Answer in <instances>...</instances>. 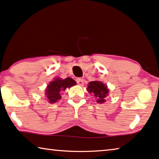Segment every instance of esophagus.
I'll use <instances>...</instances> for the list:
<instances>
[{
	"label": "esophagus",
	"instance_id": "34e87169",
	"mask_svg": "<svg viewBox=\"0 0 159 159\" xmlns=\"http://www.w3.org/2000/svg\"><path fill=\"white\" fill-rule=\"evenodd\" d=\"M76 83L79 85H80V86H83V85H84V79H81V78H78V79H76Z\"/></svg>",
	"mask_w": 159,
	"mask_h": 159
}]
</instances>
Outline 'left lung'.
<instances>
[{"mask_svg":"<svg viewBox=\"0 0 159 159\" xmlns=\"http://www.w3.org/2000/svg\"><path fill=\"white\" fill-rule=\"evenodd\" d=\"M89 93L93 94V96L98 103L105 102L106 97L108 96V89L105 84L101 81H91L89 84L87 88Z\"/></svg>","mask_w":159,"mask_h":159,"instance_id":"8db88e82","label":"left lung"}]
</instances>
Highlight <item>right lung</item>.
<instances>
[{
	"label": "right lung",
	"mask_w": 159,
	"mask_h": 159,
	"mask_svg": "<svg viewBox=\"0 0 159 159\" xmlns=\"http://www.w3.org/2000/svg\"><path fill=\"white\" fill-rule=\"evenodd\" d=\"M75 81L71 78H66V79H56L50 83L47 86L46 94L50 103H56L61 98V92L64 91L66 88L71 87L75 85Z\"/></svg>",
	"instance_id": "obj_1"
}]
</instances>
